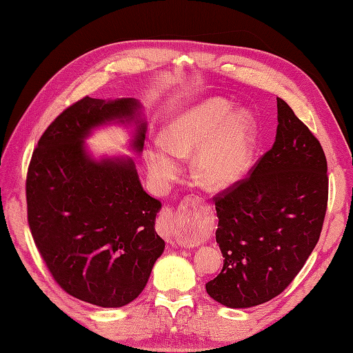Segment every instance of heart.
<instances>
[{
	"instance_id": "obj_1",
	"label": "heart",
	"mask_w": 353,
	"mask_h": 353,
	"mask_svg": "<svg viewBox=\"0 0 353 353\" xmlns=\"http://www.w3.org/2000/svg\"><path fill=\"white\" fill-rule=\"evenodd\" d=\"M223 99H208L174 116L165 128L163 143L145 153L153 183L168 187L179 175L178 159L196 154L194 170L203 184L223 190L249 172L258 143L256 121L248 110H236Z\"/></svg>"
}]
</instances>
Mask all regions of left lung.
Masks as SVG:
<instances>
[{
	"mask_svg": "<svg viewBox=\"0 0 353 353\" xmlns=\"http://www.w3.org/2000/svg\"><path fill=\"white\" fill-rule=\"evenodd\" d=\"M271 150L215 200L223 266L206 292L223 306L252 307L285 290L319 240L327 210L321 144L284 100Z\"/></svg>",
	"mask_w": 353,
	"mask_h": 353,
	"instance_id": "obj_1",
	"label": "left lung"
}]
</instances>
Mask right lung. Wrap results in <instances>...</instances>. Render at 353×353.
<instances>
[{
    "label": "right lung",
    "instance_id": "right-lung-1",
    "mask_svg": "<svg viewBox=\"0 0 353 353\" xmlns=\"http://www.w3.org/2000/svg\"><path fill=\"white\" fill-rule=\"evenodd\" d=\"M140 109L134 99L73 103L42 134L28 169V222L41 258L63 290L101 307L140 296L165 249L154 230L162 203L145 193L132 159L94 160L83 144L100 125L135 122L140 153Z\"/></svg>",
    "mask_w": 353,
    "mask_h": 353
}]
</instances>
